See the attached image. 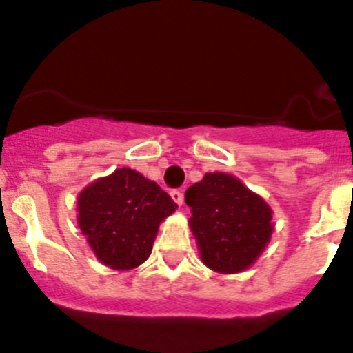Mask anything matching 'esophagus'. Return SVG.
<instances>
[{"instance_id":"34e87169","label":"esophagus","mask_w":353,"mask_h":353,"mask_svg":"<svg viewBox=\"0 0 353 353\" xmlns=\"http://www.w3.org/2000/svg\"><path fill=\"white\" fill-rule=\"evenodd\" d=\"M171 198H173V201L176 205H182L183 203V192L179 191V189H174V191H171Z\"/></svg>"}]
</instances>
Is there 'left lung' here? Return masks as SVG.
Listing matches in <instances>:
<instances>
[{"mask_svg": "<svg viewBox=\"0 0 353 353\" xmlns=\"http://www.w3.org/2000/svg\"><path fill=\"white\" fill-rule=\"evenodd\" d=\"M189 226L208 269L236 274L258 260L272 235V210L228 173H207L185 191Z\"/></svg>", "mask_w": 353, "mask_h": 353, "instance_id": "obj_1", "label": "left lung"}]
</instances>
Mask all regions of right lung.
<instances>
[{
  "label": "right lung",
  "instance_id": "1",
  "mask_svg": "<svg viewBox=\"0 0 353 353\" xmlns=\"http://www.w3.org/2000/svg\"><path fill=\"white\" fill-rule=\"evenodd\" d=\"M176 203L141 173L120 168L84 187L77 224L95 256L114 270H130L152 252L159 224Z\"/></svg>",
  "mask_w": 353,
  "mask_h": 353
}]
</instances>
